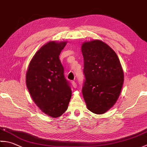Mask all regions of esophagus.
<instances>
[{"label": "esophagus", "mask_w": 147, "mask_h": 147, "mask_svg": "<svg viewBox=\"0 0 147 147\" xmlns=\"http://www.w3.org/2000/svg\"><path fill=\"white\" fill-rule=\"evenodd\" d=\"M72 85H73V88H76V87H77V84H76V83L75 82H72Z\"/></svg>", "instance_id": "obj_1"}]
</instances>
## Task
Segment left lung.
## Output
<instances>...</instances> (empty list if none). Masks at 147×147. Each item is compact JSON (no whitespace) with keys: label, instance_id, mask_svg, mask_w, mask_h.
I'll return each mask as SVG.
<instances>
[{"label":"left lung","instance_id":"8db88e82","mask_svg":"<svg viewBox=\"0 0 147 147\" xmlns=\"http://www.w3.org/2000/svg\"><path fill=\"white\" fill-rule=\"evenodd\" d=\"M85 82L82 92L87 109L102 114L113 107L120 95L124 72L116 53L100 40L82 43Z\"/></svg>","mask_w":147,"mask_h":147}]
</instances>
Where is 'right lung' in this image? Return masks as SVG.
<instances>
[{"mask_svg": "<svg viewBox=\"0 0 147 147\" xmlns=\"http://www.w3.org/2000/svg\"><path fill=\"white\" fill-rule=\"evenodd\" d=\"M67 42L50 41L31 60L26 84L33 101L45 114L56 118L67 110L72 92L59 59Z\"/></svg>", "mask_w": 147, "mask_h": 147, "instance_id": "add662e5", "label": "right lung"}]
</instances>
